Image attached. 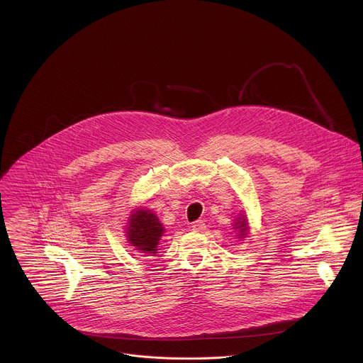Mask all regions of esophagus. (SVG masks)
<instances>
[{
  "label": "esophagus",
  "instance_id": "esophagus-1",
  "mask_svg": "<svg viewBox=\"0 0 363 363\" xmlns=\"http://www.w3.org/2000/svg\"><path fill=\"white\" fill-rule=\"evenodd\" d=\"M192 230L194 231H203L204 228H206V224H204V221L203 220H198V221H195V223H192Z\"/></svg>",
  "mask_w": 363,
  "mask_h": 363
}]
</instances>
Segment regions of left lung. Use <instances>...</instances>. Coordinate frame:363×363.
Segmentation results:
<instances>
[{
	"label": "left lung",
	"mask_w": 363,
	"mask_h": 363,
	"mask_svg": "<svg viewBox=\"0 0 363 363\" xmlns=\"http://www.w3.org/2000/svg\"><path fill=\"white\" fill-rule=\"evenodd\" d=\"M234 230L238 231L237 237L240 240L246 238V235L249 234V223H247V217H246V213L242 211V214H240V217H237L235 223H234Z\"/></svg>",
	"instance_id": "left-lung-1"
}]
</instances>
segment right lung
Wrapping results in <instances>:
<instances>
[{"instance_id": "right-lung-1", "label": "right lung", "mask_w": 363, "mask_h": 363, "mask_svg": "<svg viewBox=\"0 0 363 363\" xmlns=\"http://www.w3.org/2000/svg\"><path fill=\"white\" fill-rule=\"evenodd\" d=\"M164 231L156 213L146 207H135L128 217L125 237L135 250L145 256H156Z\"/></svg>"}]
</instances>
